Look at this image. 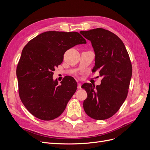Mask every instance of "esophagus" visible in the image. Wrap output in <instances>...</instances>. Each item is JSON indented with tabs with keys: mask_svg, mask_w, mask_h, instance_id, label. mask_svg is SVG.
Masks as SVG:
<instances>
[{
	"mask_svg": "<svg viewBox=\"0 0 150 150\" xmlns=\"http://www.w3.org/2000/svg\"><path fill=\"white\" fill-rule=\"evenodd\" d=\"M78 89H81V84L80 83H78Z\"/></svg>",
	"mask_w": 150,
	"mask_h": 150,
	"instance_id": "esophagus-1",
	"label": "esophagus"
}]
</instances>
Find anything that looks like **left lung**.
<instances>
[{"mask_svg":"<svg viewBox=\"0 0 150 150\" xmlns=\"http://www.w3.org/2000/svg\"><path fill=\"white\" fill-rule=\"evenodd\" d=\"M90 40L95 53L93 72L103 77L96 87L84 83L81 88L87 92L84 110L89 117L103 120L114 115L123 104L128 93L132 66L124 43L111 32L97 28L80 33Z\"/></svg>","mask_w":150,"mask_h":150,"instance_id":"obj_1","label":"left lung"}]
</instances>
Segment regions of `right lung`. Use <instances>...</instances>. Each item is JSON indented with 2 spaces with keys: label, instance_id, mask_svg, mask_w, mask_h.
Wrapping results in <instances>:
<instances>
[{
  "label": "right lung",
  "instance_id": "obj_1",
  "mask_svg": "<svg viewBox=\"0 0 150 150\" xmlns=\"http://www.w3.org/2000/svg\"><path fill=\"white\" fill-rule=\"evenodd\" d=\"M86 44L77 32L47 31L36 36L22 51L16 74L21 101L32 115L50 121L64 112L77 89V83L66 76L58 84L53 71L61 64L67 50Z\"/></svg>",
  "mask_w": 150,
  "mask_h": 150
}]
</instances>
